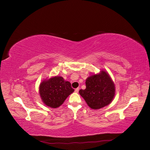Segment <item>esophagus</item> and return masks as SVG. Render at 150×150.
<instances>
[{
	"instance_id": "obj_1",
	"label": "esophagus",
	"mask_w": 150,
	"mask_h": 150,
	"mask_svg": "<svg viewBox=\"0 0 150 150\" xmlns=\"http://www.w3.org/2000/svg\"><path fill=\"white\" fill-rule=\"evenodd\" d=\"M79 88H75V92L77 93L79 92Z\"/></svg>"
}]
</instances>
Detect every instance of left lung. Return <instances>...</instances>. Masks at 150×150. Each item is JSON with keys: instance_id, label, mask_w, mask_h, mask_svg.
<instances>
[{"instance_id": "left-lung-1", "label": "left lung", "mask_w": 150, "mask_h": 150, "mask_svg": "<svg viewBox=\"0 0 150 150\" xmlns=\"http://www.w3.org/2000/svg\"><path fill=\"white\" fill-rule=\"evenodd\" d=\"M85 83L86 88L81 89L79 94L89 107L99 109L112 102L115 95V87L107 73L102 71L99 74L91 75Z\"/></svg>"}]
</instances>
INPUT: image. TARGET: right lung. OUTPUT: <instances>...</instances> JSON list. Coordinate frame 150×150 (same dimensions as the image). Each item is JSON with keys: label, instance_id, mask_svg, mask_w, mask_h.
Instances as JSON below:
<instances>
[{"label": "right lung", "instance_id": "obj_1", "mask_svg": "<svg viewBox=\"0 0 150 150\" xmlns=\"http://www.w3.org/2000/svg\"><path fill=\"white\" fill-rule=\"evenodd\" d=\"M73 91L69 81L57 76L44 81L40 85V95L42 101L52 108L59 107Z\"/></svg>", "mask_w": 150, "mask_h": 150}]
</instances>
